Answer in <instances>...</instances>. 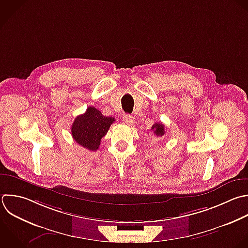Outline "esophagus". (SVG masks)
Instances as JSON below:
<instances>
[{
	"label": "esophagus",
	"mask_w": 248,
	"mask_h": 248,
	"mask_svg": "<svg viewBox=\"0 0 248 248\" xmlns=\"http://www.w3.org/2000/svg\"><path fill=\"white\" fill-rule=\"evenodd\" d=\"M123 120H124V122H125L128 126H133V125L135 124V118H134V116H132V115H130V114H125V115L123 116Z\"/></svg>",
	"instance_id": "obj_1"
}]
</instances>
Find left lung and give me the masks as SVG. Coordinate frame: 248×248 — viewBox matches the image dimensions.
<instances>
[{
  "mask_svg": "<svg viewBox=\"0 0 248 248\" xmlns=\"http://www.w3.org/2000/svg\"><path fill=\"white\" fill-rule=\"evenodd\" d=\"M151 130L154 131V134L157 137H162L165 134V127L162 123H155L153 124V126L151 127Z\"/></svg>",
  "mask_w": 248,
  "mask_h": 248,
  "instance_id": "1",
  "label": "left lung"
}]
</instances>
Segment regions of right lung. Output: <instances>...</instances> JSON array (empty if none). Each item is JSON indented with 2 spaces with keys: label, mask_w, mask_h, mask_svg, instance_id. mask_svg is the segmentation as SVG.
<instances>
[{
  "label": "right lung",
  "mask_w": 248,
  "mask_h": 248,
  "mask_svg": "<svg viewBox=\"0 0 248 248\" xmlns=\"http://www.w3.org/2000/svg\"><path fill=\"white\" fill-rule=\"evenodd\" d=\"M115 121L113 117H107L94 107H89L83 114L78 115L72 125L74 140L91 151L99 149L101 140L108 133L110 125Z\"/></svg>",
  "instance_id": "1"
}]
</instances>
